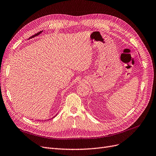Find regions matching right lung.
I'll list each match as a JSON object with an SVG mask.
<instances>
[{
	"label": "right lung",
	"instance_id": "1",
	"mask_svg": "<svg viewBox=\"0 0 156 156\" xmlns=\"http://www.w3.org/2000/svg\"><path fill=\"white\" fill-rule=\"evenodd\" d=\"M42 31H39V32H38V33H36V34H34V35H33V36H32V37H30V38H33V37H37V36H38V34H40V33H42ZM30 38H29V39H30ZM55 116H54V117H53V118H55Z\"/></svg>",
	"mask_w": 156,
	"mask_h": 156
}]
</instances>
